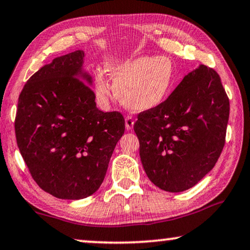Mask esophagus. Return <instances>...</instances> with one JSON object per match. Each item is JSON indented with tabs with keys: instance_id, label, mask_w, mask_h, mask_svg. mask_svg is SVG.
Listing matches in <instances>:
<instances>
[{
	"instance_id": "1",
	"label": "esophagus",
	"mask_w": 250,
	"mask_h": 250,
	"mask_svg": "<svg viewBox=\"0 0 250 250\" xmlns=\"http://www.w3.org/2000/svg\"><path fill=\"white\" fill-rule=\"evenodd\" d=\"M133 126H134V119H133V117H131V116L126 117V118H125V127H126V131H132Z\"/></svg>"
}]
</instances>
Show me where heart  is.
<instances>
[{
    "label": "heart",
    "instance_id": "heart-1",
    "mask_svg": "<svg viewBox=\"0 0 250 250\" xmlns=\"http://www.w3.org/2000/svg\"><path fill=\"white\" fill-rule=\"evenodd\" d=\"M104 72L113 83L119 103L133 113H144L160 106L171 93L175 82V68L165 56L111 61L106 64ZM93 85L99 100L109 98L110 85L103 71L95 73Z\"/></svg>",
    "mask_w": 250,
    "mask_h": 250
}]
</instances>
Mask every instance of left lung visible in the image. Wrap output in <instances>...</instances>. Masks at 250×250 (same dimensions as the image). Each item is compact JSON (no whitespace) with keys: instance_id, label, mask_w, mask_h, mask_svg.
<instances>
[{"instance_id":"obj_1","label":"left lung","mask_w":250,"mask_h":250,"mask_svg":"<svg viewBox=\"0 0 250 250\" xmlns=\"http://www.w3.org/2000/svg\"><path fill=\"white\" fill-rule=\"evenodd\" d=\"M229 111L213 68L198 65L185 75L160 106L139 114L134 124L147 178L170 193L196 185L221 154Z\"/></svg>"}]
</instances>
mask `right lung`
I'll return each mask as SVG.
<instances>
[{
  "instance_id": "obj_1",
  "label": "right lung",
  "mask_w": 250,
  "mask_h": 250,
  "mask_svg": "<svg viewBox=\"0 0 250 250\" xmlns=\"http://www.w3.org/2000/svg\"><path fill=\"white\" fill-rule=\"evenodd\" d=\"M84 52L56 57L38 70L19 96L16 136L37 185L62 200L96 193L125 131L121 113H104L83 67Z\"/></svg>"
}]
</instances>
